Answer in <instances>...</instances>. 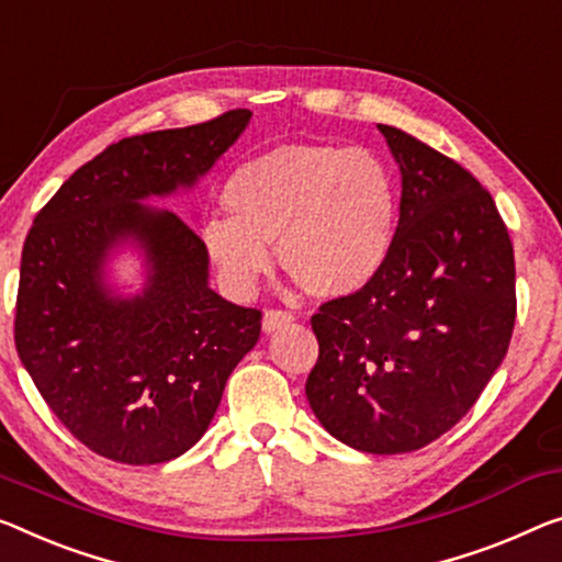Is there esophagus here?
I'll list each match as a JSON object with an SVG mask.
<instances>
[{"label":"esophagus","mask_w":562,"mask_h":562,"mask_svg":"<svg viewBox=\"0 0 562 562\" xmlns=\"http://www.w3.org/2000/svg\"><path fill=\"white\" fill-rule=\"evenodd\" d=\"M290 323H292V313H288V310H267L262 317V330L274 333L280 330L282 325H290Z\"/></svg>","instance_id":"obj_1"}]
</instances>
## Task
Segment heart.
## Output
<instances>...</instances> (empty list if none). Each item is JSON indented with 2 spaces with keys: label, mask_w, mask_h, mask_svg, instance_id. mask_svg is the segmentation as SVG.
<instances>
[{
  "label": "heart",
  "mask_w": 562,
  "mask_h": 562,
  "mask_svg": "<svg viewBox=\"0 0 562 562\" xmlns=\"http://www.w3.org/2000/svg\"><path fill=\"white\" fill-rule=\"evenodd\" d=\"M229 220L201 229L206 257L234 295H252L278 241L284 272L307 295L353 297L386 267L398 196L371 150L288 144L241 164L224 187Z\"/></svg>",
  "instance_id": "1"
}]
</instances>
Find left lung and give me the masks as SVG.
I'll use <instances>...</instances> for the list:
<instances>
[{
    "instance_id": "left-lung-1",
    "label": "left lung",
    "mask_w": 562,
    "mask_h": 562,
    "mask_svg": "<svg viewBox=\"0 0 562 562\" xmlns=\"http://www.w3.org/2000/svg\"><path fill=\"white\" fill-rule=\"evenodd\" d=\"M401 171L398 227L371 288L310 317L307 375L325 431L368 454H404L447 434L513 338L515 252L495 199L408 133L379 125Z\"/></svg>"
}]
</instances>
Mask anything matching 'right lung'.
<instances>
[{
  "label": "right lung",
  "mask_w": 562,
  "mask_h": 562,
  "mask_svg": "<svg viewBox=\"0 0 562 562\" xmlns=\"http://www.w3.org/2000/svg\"><path fill=\"white\" fill-rule=\"evenodd\" d=\"M252 113L144 133L80 166L24 239L14 342L40 396L75 439L121 464H161L204 437L262 313L209 288L199 234L140 204L191 189ZM136 244L147 284L123 299L104 282L113 248Z\"/></svg>",
  "instance_id": "add662e5"
}]
</instances>
